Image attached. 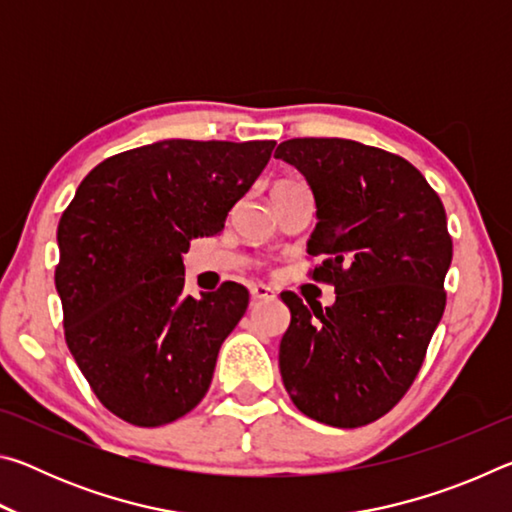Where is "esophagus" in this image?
Wrapping results in <instances>:
<instances>
[{
	"label": "esophagus",
	"mask_w": 512,
	"mask_h": 512,
	"mask_svg": "<svg viewBox=\"0 0 512 512\" xmlns=\"http://www.w3.org/2000/svg\"><path fill=\"white\" fill-rule=\"evenodd\" d=\"M250 296L255 300H271L275 298V291L271 287H266V284H253V287H250Z\"/></svg>",
	"instance_id": "obj_1"
}]
</instances>
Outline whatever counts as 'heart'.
Listing matches in <instances>:
<instances>
[{"instance_id":"heart-1","label":"heart","mask_w":512,"mask_h":512,"mask_svg":"<svg viewBox=\"0 0 512 512\" xmlns=\"http://www.w3.org/2000/svg\"><path fill=\"white\" fill-rule=\"evenodd\" d=\"M277 185H289V183H277ZM277 185H275V187H277Z\"/></svg>"}]
</instances>
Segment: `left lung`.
Returning <instances> with one entry per match:
<instances>
[{"instance_id": "obj_1", "label": "left lung", "mask_w": 512, "mask_h": 512, "mask_svg": "<svg viewBox=\"0 0 512 512\" xmlns=\"http://www.w3.org/2000/svg\"><path fill=\"white\" fill-rule=\"evenodd\" d=\"M314 192L311 277L332 284V307L282 300L291 325L280 372L311 420L354 429L386 415L409 391L445 311L452 264L443 201L411 162L341 137L277 146Z\"/></svg>"}]
</instances>
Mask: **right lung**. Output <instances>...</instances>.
Returning <instances> with one entry per match:
<instances>
[{
	"mask_svg": "<svg viewBox=\"0 0 512 512\" xmlns=\"http://www.w3.org/2000/svg\"><path fill=\"white\" fill-rule=\"evenodd\" d=\"M273 149V140H164L117 153L83 178L60 216L65 341L117 418L160 427L205 397L248 289L223 282L183 296V253L192 239L219 235Z\"/></svg>",
	"mask_w": 512,
	"mask_h": 512,
	"instance_id": "add662e5",
	"label": "right lung"
}]
</instances>
